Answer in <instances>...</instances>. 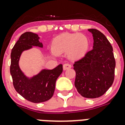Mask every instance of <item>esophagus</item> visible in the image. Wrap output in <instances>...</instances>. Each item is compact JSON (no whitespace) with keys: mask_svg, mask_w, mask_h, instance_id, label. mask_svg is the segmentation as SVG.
Returning a JSON list of instances; mask_svg holds the SVG:
<instances>
[{"mask_svg":"<svg viewBox=\"0 0 125 125\" xmlns=\"http://www.w3.org/2000/svg\"><path fill=\"white\" fill-rule=\"evenodd\" d=\"M71 68V65L69 64H68V63L64 64L63 65L64 70H67V69H70Z\"/></svg>","mask_w":125,"mask_h":125,"instance_id":"34e87169","label":"esophagus"}]
</instances>
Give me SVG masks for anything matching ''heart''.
<instances>
[{"label": "heart", "instance_id": "1", "mask_svg": "<svg viewBox=\"0 0 125 125\" xmlns=\"http://www.w3.org/2000/svg\"><path fill=\"white\" fill-rule=\"evenodd\" d=\"M52 48L56 54L68 52V56L73 60L82 58L88 49V41L84 35L78 33L63 34L53 40Z\"/></svg>", "mask_w": 125, "mask_h": 125}]
</instances>
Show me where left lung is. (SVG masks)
Returning <instances> with one entry per match:
<instances>
[{"mask_svg":"<svg viewBox=\"0 0 125 125\" xmlns=\"http://www.w3.org/2000/svg\"><path fill=\"white\" fill-rule=\"evenodd\" d=\"M93 37V49L73 64L74 85L78 92L87 98L101 96L111 86L116 62L113 47L106 36L95 29H88Z\"/></svg>","mask_w":125,"mask_h":125,"instance_id":"1","label":"left lung"}]
</instances>
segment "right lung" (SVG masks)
Wrapping results in <instances>:
<instances>
[{"label":"right lung","instance_id":"right-lung-1","mask_svg":"<svg viewBox=\"0 0 125 125\" xmlns=\"http://www.w3.org/2000/svg\"><path fill=\"white\" fill-rule=\"evenodd\" d=\"M38 35L26 32L21 36L12 49L10 72L13 85L17 93L31 102H44L52 98L55 90L56 81L62 72V65L53 69H42L37 74L29 78L24 74L19 65L20 57L23 51L33 46L43 47Z\"/></svg>","mask_w":125,"mask_h":125}]
</instances>
